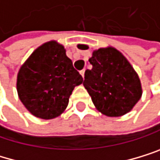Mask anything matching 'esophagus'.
Segmentation results:
<instances>
[{
    "mask_svg": "<svg viewBox=\"0 0 160 160\" xmlns=\"http://www.w3.org/2000/svg\"><path fill=\"white\" fill-rule=\"evenodd\" d=\"M84 72H85V70H82V71H81V75H82V78H84Z\"/></svg>",
    "mask_w": 160,
    "mask_h": 160,
    "instance_id": "obj_1",
    "label": "esophagus"
}]
</instances>
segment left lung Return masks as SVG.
<instances>
[{
  "label": "left lung",
  "mask_w": 160,
  "mask_h": 160,
  "mask_svg": "<svg viewBox=\"0 0 160 160\" xmlns=\"http://www.w3.org/2000/svg\"><path fill=\"white\" fill-rule=\"evenodd\" d=\"M91 70L84 72L83 87L95 108L107 117L129 113L142 94L139 75L127 58L112 46L92 51Z\"/></svg>",
  "instance_id": "obj_1"
}]
</instances>
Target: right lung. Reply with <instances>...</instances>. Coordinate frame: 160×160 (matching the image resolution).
Masks as SVG:
<instances>
[{
	"mask_svg": "<svg viewBox=\"0 0 160 160\" xmlns=\"http://www.w3.org/2000/svg\"><path fill=\"white\" fill-rule=\"evenodd\" d=\"M83 79L56 40L43 43L21 65L17 77L18 95L37 118L50 120L66 110L69 98Z\"/></svg>",
	"mask_w": 160,
	"mask_h": 160,
	"instance_id": "right-lung-1",
	"label": "right lung"
}]
</instances>
